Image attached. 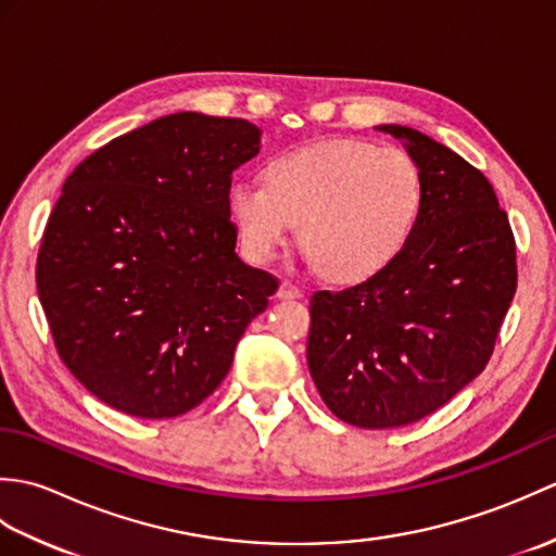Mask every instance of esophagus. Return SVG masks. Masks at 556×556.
Instances as JSON below:
<instances>
[{
    "mask_svg": "<svg viewBox=\"0 0 556 556\" xmlns=\"http://www.w3.org/2000/svg\"><path fill=\"white\" fill-rule=\"evenodd\" d=\"M277 296H279V299H301L303 291H301L299 285H293V281L285 279V281H281V285H279Z\"/></svg>",
    "mask_w": 556,
    "mask_h": 556,
    "instance_id": "esophagus-1",
    "label": "esophagus"
}]
</instances>
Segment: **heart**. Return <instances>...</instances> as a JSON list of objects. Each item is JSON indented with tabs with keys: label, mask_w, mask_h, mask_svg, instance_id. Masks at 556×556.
I'll use <instances>...</instances> for the list:
<instances>
[{
	"label": "heart",
	"mask_w": 556,
	"mask_h": 556,
	"mask_svg": "<svg viewBox=\"0 0 556 556\" xmlns=\"http://www.w3.org/2000/svg\"><path fill=\"white\" fill-rule=\"evenodd\" d=\"M422 200V174L406 150L329 138L279 152L267 162L265 184H233L229 215L257 263L275 257L301 222L299 239L311 265L353 285L394 263Z\"/></svg>",
	"instance_id": "b5f03b06"
}]
</instances>
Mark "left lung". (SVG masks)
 <instances>
[{"label":"left lung","instance_id":"8db88e82","mask_svg":"<svg viewBox=\"0 0 556 556\" xmlns=\"http://www.w3.org/2000/svg\"><path fill=\"white\" fill-rule=\"evenodd\" d=\"M418 162L425 200L394 263L311 299L308 368L327 408L387 430L442 408L494 351L516 293V241L492 184L416 128L384 124Z\"/></svg>","mask_w":556,"mask_h":556}]
</instances>
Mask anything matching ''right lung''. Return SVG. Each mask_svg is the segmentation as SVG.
I'll use <instances>...</instances> for the list:
<instances>
[{"label": "right lung", "instance_id": "obj_1", "mask_svg": "<svg viewBox=\"0 0 556 556\" xmlns=\"http://www.w3.org/2000/svg\"><path fill=\"white\" fill-rule=\"evenodd\" d=\"M245 119L179 112L110 140L68 176L38 253V296L76 380L136 418H176L227 377L279 281L236 255L231 174Z\"/></svg>", "mask_w": 556, "mask_h": 556}]
</instances>
